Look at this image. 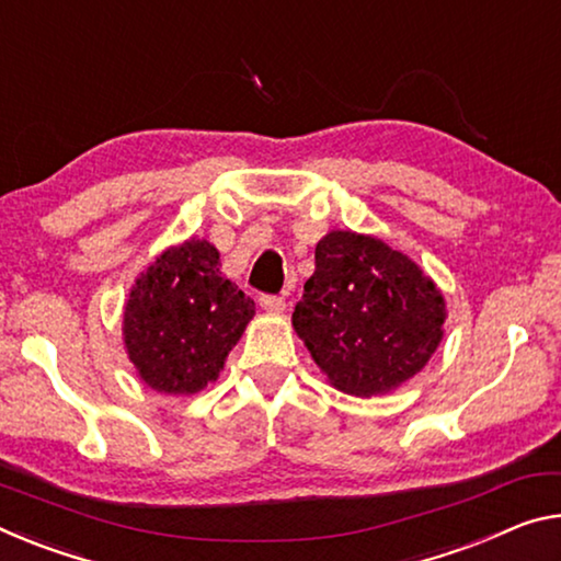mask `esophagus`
<instances>
[{"label":"esophagus","mask_w":561,"mask_h":561,"mask_svg":"<svg viewBox=\"0 0 561 561\" xmlns=\"http://www.w3.org/2000/svg\"><path fill=\"white\" fill-rule=\"evenodd\" d=\"M262 309H266V312H284V307H287V299L279 297V295H264L260 299Z\"/></svg>","instance_id":"1"}]
</instances>
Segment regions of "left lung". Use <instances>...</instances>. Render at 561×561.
Returning a JSON list of instances; mask_svg holds the SVG:
<instances>
[{
	"label": "left lung",
	"mask_w": 561,
	"mask_h": 561,
	"mask_svg": "<svg viewBox=\"0 0 561 561\" xmlns=\"http://www.w3.org/2000/svg\"><path fill=\"white\" fill-rule=\"evenodd\" d=\"M444 297L407 254L377 237L329 232L314 249L291 324L332 387L387 394L412 379L444 336Z\"/></svg>",
	"instance_id": "obj_1"
}]
</instances>
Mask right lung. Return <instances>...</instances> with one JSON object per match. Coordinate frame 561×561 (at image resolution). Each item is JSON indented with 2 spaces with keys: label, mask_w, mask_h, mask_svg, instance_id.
Masks as SVG:
<instances>
[{
  "label": "right lung",
  "mask_w": 561,
  "mask_h": 561,
  "mask_svg": "<svg viewBox=\"0 0 561 561\" xmlns=\"http://www.w3.org/2000/svg\"><path fill=\"white\" fill-rule=\"evenodd\" d=\"M254 317V301L221 277L207 239L169 247L141 272L124 305V346L157 392L194 394L219 377Z\"/></svg>",
  "instance_id": "add662e5"
}]
</instances>
